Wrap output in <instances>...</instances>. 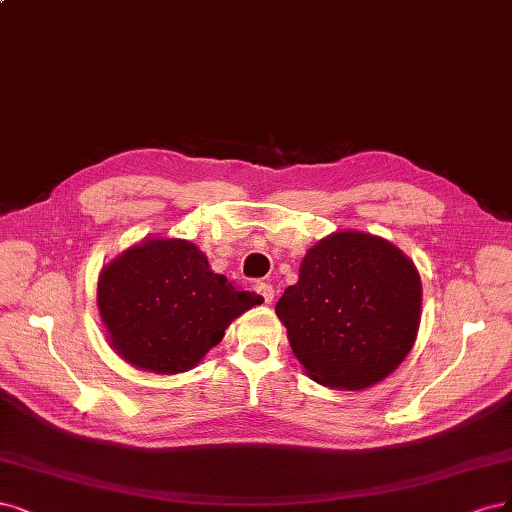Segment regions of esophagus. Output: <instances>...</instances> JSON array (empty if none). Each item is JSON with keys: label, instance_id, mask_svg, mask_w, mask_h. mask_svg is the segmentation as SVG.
<instances>
[{"label": "esophagus", "instance_id": "obj_1", "mask_svg": "<svg viewBox=\"0 0 512 512\" xmlns=\"http://www.w3.org/2000/svg\"><path fill=\"white\" fill-rule=\"evenodd\" d=\"M255 291L261 295L263 304H272V300H274V289H272V285H268V283H257V285H255Z\"/></svg>", "mask_w": 512, "mask_h": 512}]
</instances>
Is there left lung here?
Listing matches in <instances>:
<instances>
[{"mask_svg":"<svg viewBox=\"0 0 512 512\" xmlns=\"http://www.w3.org/2000/svg\"><path fill=\"white\" fill-rule=\"evenodd\" d=\"M421 276L398 246L342 229L306 251L276 315L312 381L359 391L381 383L417 340Z\"/></svg>","mask_w":512,"mask_h":512,"instance_id":"8db88e82","label":"left lung"}]
</instances>
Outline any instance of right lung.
<instances>
[{"mask_svg": "<svg viewBox=\"0 0 512 512\" xmlns=\"http://www.w3.org/2000/svg\"><path fill=\"white\" fill-rule=\"evenodd\" d=\"M261 302L212 272L208 257L183 238H144L110 259L97 278V308L112 351L155 374L195 368L232 321Z\"/></svg>", "mask_w": 512, "mask_h": 512, "instance_id": "add662e5", "label": "right lung"}]
</instances>
